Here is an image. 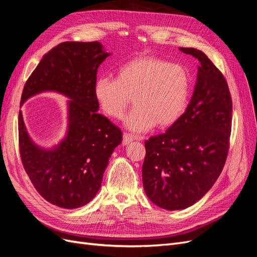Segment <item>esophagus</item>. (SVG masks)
<instances>
[{
    "mask_svg": "<svg viewBox=\"0 0 257 257\" xmlns=\"http://www.w3.org/2000/svg\"><path fill=\"white\" fill-rule=\"evenodd\" d=\"M142 137H138V136H134V135H132V134H127V133H124L123 134V141H122V144L124 145V146H126V145H128L130 143H132V142H134V141H142Z\"/></svg>",
    "mask_w": 257,
    "mask_h": 257,
    "instance_id": "obj_1",
    "label": "esophagus"
}]
</instances>
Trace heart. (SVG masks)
<instances>
[{
    "instance_id": "obj_1",
    "label": "heart",
    "mask_w": 257,
    "mask_h": 257,
    "mask_svg": "<svg viewBox=\"0 0 257 257\" xmlns=\"http://www.w3.org/2000/svg\"><path fill=\"white\" fill-rule=\"evenodd\" d=\"M190 91L186 69L157 57L135 58L119 67L115 78L99 77L94 83L96 102L110 118H121L134 96L124 125L138 134L176 123L188 107Z\"/></svg>"
}]
</instances>
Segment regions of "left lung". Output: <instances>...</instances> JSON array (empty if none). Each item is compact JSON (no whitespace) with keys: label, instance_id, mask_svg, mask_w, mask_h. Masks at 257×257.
I'll list each match as a JSON object with an SVG mask.
<instances>
[{"label":"left lung","instance_id":"8db88e82","mask_svg":"<svg viewBox=\"0 0 257 257\" xmlns=\"http://www.w3.org/2000/svg\"><path fill=\"white\" fill-rule=\"evenodd\" d=\"M199 61L184 113L164 134L145 142L144 189L153 204L191 207L212 188L224 167L231 130V97L224 76L196 48H179Z\"/></svg>","mask_w":257,"mask_h":257}]
</instances>
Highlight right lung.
Instances as JSON below:
<instances>
[{"label":"right lung","mask_w":257,"mask_h":257,"mask_svg":"<svg viewBox=\"0 0 257 257\" xmlns=\"http://www.w3.org/2000/svg\"><path fill=\"white\" fill-rule=\"evenodd\" d=\"M110 52L99 42H65L45 54L28 79L20 106L44 92L64 95L67 126L64 137L50 148L31 138L19 111V148L23 167L34 188L50 204L79 208L96 196L122 133L99 114L94 97L98 66Z\"/></svg>","instance_id":"right-lung-1"}]
</instances>
